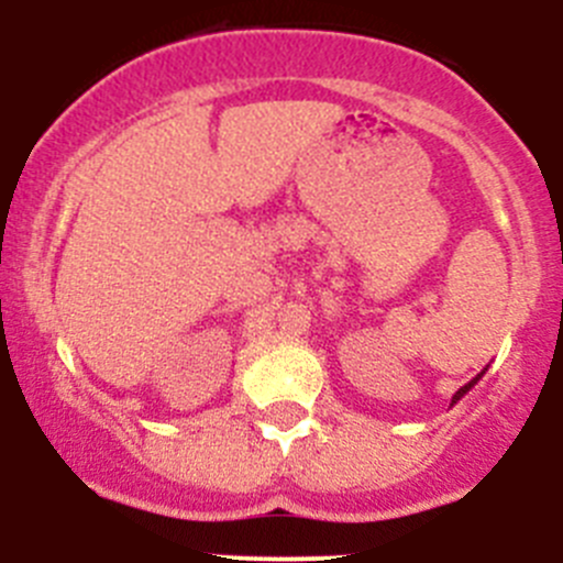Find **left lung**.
Returning <instances> with one entry per match:
<instances>
[{
  "mask_svg": "<svg viewBox=\"0 0 563 563\" xmlns=\"http://www.w3.org/2000/svg\"><path fill=\"white\" fill-rule=\"evenodd\" d=\"M485 371H487V367H485ZM485 371H482V373H476V378H471V382H468V384H465V387H460V389L455 391V397H452V402H450V406H455V402L460 400V397H463V395H468V391H471V389H474V384H476V382H479V378H482V376H485Z\"/></svg>",
  "mask_w": 563,
  "mask_h": 563,
  "instance_id": "1",
  "label": "left lung"
}]
</instances>
